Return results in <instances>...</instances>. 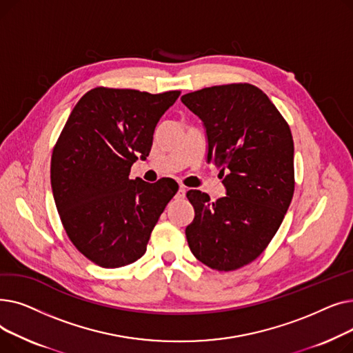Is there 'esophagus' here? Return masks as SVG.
<instances>
[{"label":"esophagus","instance_id":"esophagus-1","mask_svg":"<svg viewBox=\"0 0 353 353\" xmlns=\"http://www.w3.org/2000/svg\"><path fill=\"white\" fill-rule=\"evenodd\" d=\"M186 192H188V190H186V188H184V186H180V188H179V190H177L176 197H177V199H183L184 196H186Z\"/></svg>","mask_w":353,"mask_h":353}]
</instances>
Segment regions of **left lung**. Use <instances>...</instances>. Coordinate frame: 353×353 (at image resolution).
Wrapping results in <instances>:
<instances>
[{
    "instance_id": "1",
    "label": "left lung",
    "mask_w": 353,
    "mask_h": 353,
    "mask_svg": "<svg viewBox=\"0 0 353 353\" xmlns=\"http://www.w3.org/2000/svg\"><path fill=\"white\" fill-rule=\"evenodd\" d=\"M181 101L206 127L208 161L225 176L228 194L210 201L200 190L188 192L194 208L188 243L201 263L232 272L263 253L289 209L294 192L290 127L249 83L206 87Z\"/></svg>"
}]
</instances>
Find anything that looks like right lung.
Returning a JSON list of instances; mask_svg holds the SVG:
<instances>
[{"mask_svg":"<svg viewBox=\"0 0 353 353\" xmlns=\"http://www.w3.org/2000/svg\"><path fill=\"white\" fill-rule=\"evenodd\" d=\"M180 91L96 87L79 100L51 154V189L64 230L88 261L116 269L140 259L179 186L130 180Z\"/></svg>","mask_w":353,"mask_h":353,"instance_id":"add662e5","label":"right lung"}]
</instances>
